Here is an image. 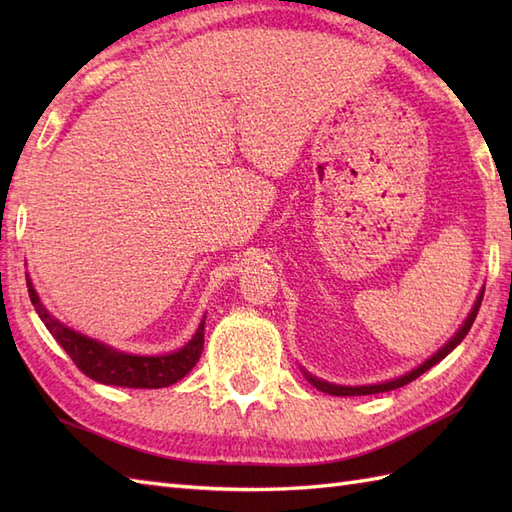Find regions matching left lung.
I'll list each match as a JSON object with an SVG mask.
<instances>
[{
  "label": "left lung",
  "mask_w": 512,
  "mask_h": 512,
  "mask_svg": "<svg viewBox=\"0 0 512 512\" xmlns=\"http://www.w3.org/2000/svg\"><path fill=\"white\" fill-rule=\"evenodd\" d=\"M482 299H484V288L480 290V295H477V299H475V303H473V308H471V312H469V317L464 319V323L460 325L458 332H455V334L451 336V339H449L447 343H444L436 354L429 356L427 361H424L422 365H418L416 369H411V372L402 374V376H398V378H394V380H385V383H376V385H356V387H352V385L328 383V380H321V378H317V376H312L310 372H306V369H301V372H303V376H306V378L310 380V383H312L314 387H317L319 391H323V394H330V396H369V394H380V391L398 389V387H402V385L411 383V380H416L418 376H422L424 372H427V369H431L436 363H440L444 356L451 354V352L455 350V347H458V345L464 341V336L469 334L471 325H473V321H475V317H477V310H480V306H482Z\"/></svg>",
  "instance_id": "obj_1"
}]
</instances>
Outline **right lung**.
Returning a JSON list of instances; mask_svg holds the SVG:
<instances>
[{
	"label": "right lung",
	"mask_w": 512,
	"mask_h": 512,
	"mask_svg": "<svg viewBox=\"0 0 512 512\" xmlns=\"http://www.w3.org/2000/svg\"><path fill=\"white\" fill-rule=\"evenodd\" d=\"M26 284L32 306H35L39 319L46 325L48 332L54 336V341L70 354L74 365L79 367L85 376L96 380V383L132 389H160L178 383V380L187 376L195 367V363L200 361L204 347L206 317H202L198 330H195L191 339L176 352L149 356L129 354L123 350H116V347L107 345L99 339H92V336L76 332L59 319H54L41 303L28 273Z\"/></svg>",
	"instance_id": "right-lung-1"
}]
</instances>
